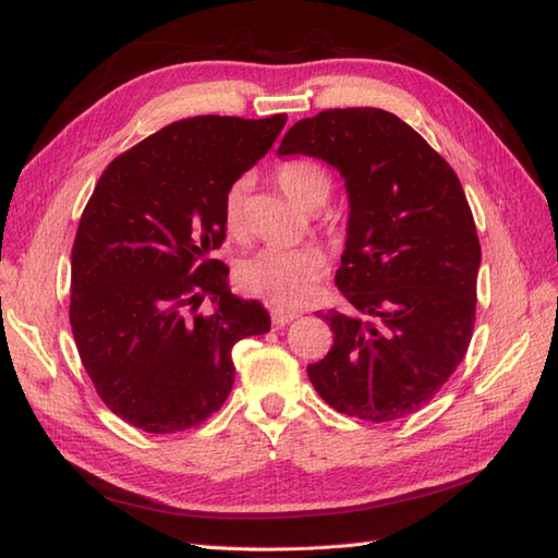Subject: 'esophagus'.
<instances>
[{"label":"esophagus","mask_w":558,"mask_h":558,"mask_svg":"<svg viewBox=\"0 0 558 558\" xmlns=\"http://www.w3.org/2000/svg\"><path fill=\"white\" fill-rule=\"evenodd\" d=\"M298 316H300L298 312L282 310V306H272V310H270V318H272V324H276V326H288V324H292Z\"/></svg>","instance_id":"obj_1"}]
</instances>
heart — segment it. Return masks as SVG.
I'll return each instance as SVG.
<instances>
[{
    "mask_svg": "<svg viewBox=\"0 0 558 558\" xmlns=\"http://www.w3.org/2000/svg\"><path fill=\"white\" fill-rule=\"evenodd\" d=\"M278 186L302 208H318L326 204L330 194V172L322 162L298 158L282 162L276 170ZM246 192L244 177L234 180L222 196V222L225 230L242 236L246 230ZM328 258L316 246H266L246 256L236 266V282L276 306H300L312 298L318 282L326 278Z\"/></svg>",
    "mask_w": 558,
    "mask_h": 558,
    "instance_id": "heart-1",
    "label": "heart"
}]
</instances>
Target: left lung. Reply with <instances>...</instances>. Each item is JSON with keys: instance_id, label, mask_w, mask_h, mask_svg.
Instances as JSON below:
<instances>
[{"instance_id": "obj_1", "label": "left lung", "mask_w": 558, "mask_h": 558, "mask_svg": "<svg viewBox=\"0 0 558 558\" xmlns=\"http://www.w3.org/2000/svg\"><path fill=\"white\" fill-rule=\"evenodd\" d=\"M278 153L333 165L350 196L336 286L357 314H318L333 348L306 366L316 393L366 422L408 417L456 372L475 328L482 252L458 174L376 108L300 120Z\"/></svg>"}]
</instances>
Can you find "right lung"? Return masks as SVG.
Returning <instances> with one entry per match:
<instances>
[{
    "label": "right lung",
    "mask_w": 558,
    "mask_h": 558,
    "mask_svg": "<svg viewBox=\"0 0 558 558\" xmlns=\"http://www.w3.org/2000/svg\"><path fill=\"white\" fill-rule=\"evenodd\" d=\"M286 122H172L114 158L83 208L71 333L105 405L136 429L174 434L208 420L232 390L234 342L270 330L264 304L234 298L210 252L225 240V192ZM204 296L208 315L197 310Z\"/></svg>",
    "instance_id": "add662e5"
}]
</instances>
